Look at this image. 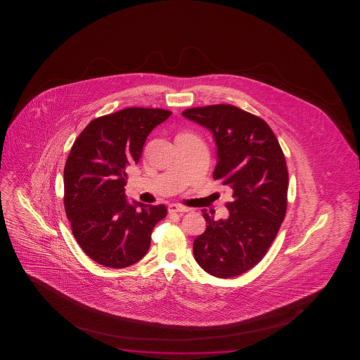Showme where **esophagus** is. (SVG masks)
<instances>
[{"label": "esophagus", "mask_w": 360, "mask_h": 360, "mask_svg": "<svg viewBox=\"0 0 360 360\" xmlns=\"http://www.w3.org/2000/svg\"><path fill=\"white\" fill-rule=\"evenodd\" d=\"M191 210L189 207H182L178 204H169L168 205V212H188Z\"/></svg>", "instance_id": "obj_1"}]
</instances>
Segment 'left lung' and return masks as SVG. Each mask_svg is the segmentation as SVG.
<instances>
[{
  "mask_svg": "<svg viewBox=\"0 0 360 360\" xmlns=\"http://www.w3.org/2000/svg\"><path fill=\"white\" fill-rule=\"evenodd\" d=\"M182 115L212 134L217 145L212 177L222 179L232 192L227 219L215 221L202 210L207 225L194 240V258L212 276H240L264 257L285 217L284 153L264 120L235 105L191 108Z\"/></svg>",
  "mask_w": 360,
  "mask_h": 360,
  "instance_id": "left-lung-1",
  "label": "left lung"
}]
</instances>
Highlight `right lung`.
Instances as JSON below:
<instances>
[{
  "instance_id": "right-lung-1",
  "label": "right lung",
  "mask_w": 360,
  "mask_h": 360,
  "mask_svg": "<svg viewBox=\"0 0 360 360\" xmlns=\"http://www.w3.org/2000/svg\"><path fill=\"white\" fill-rule=\"evenodd\" d=\"M171 112L127 108L94 119L76 139L64 169L65 212L84 253L108 268L140 261L165 205L128 202L127 168L138 165L148 134Z\"/></svg>"
}]
</instances>
